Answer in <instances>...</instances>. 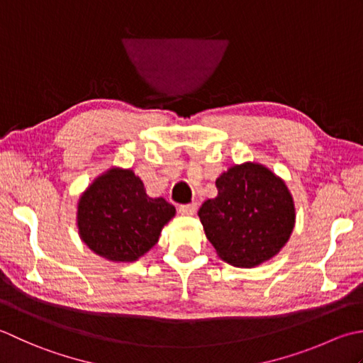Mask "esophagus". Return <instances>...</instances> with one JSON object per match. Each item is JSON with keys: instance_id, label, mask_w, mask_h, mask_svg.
Masks as SVG:
<instances>
[{"instance_id": "1", "label": "esophagus", "mask_w": 363, "mask_h": 363, "mask_svg": "<svg viewBox=\"0 0 363 363\" xmlns=\"http://www.w3.org/2000/svg\"><path fill=\"white\" fill-rule=\"evenodd\" d=\"M196 210H197V205L194 202H192V203H184V205L179 206L180 214H186V216H192V214L196 213Z\"/></svg>"}]
</instances>
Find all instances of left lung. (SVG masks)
Here are the masks:
<instances>
[{
    "instance_id": "8db88e82",
    "label": "left lung",
    "mask_w": 363,
    "mask_h": 363,
    "mask_svg": "<svg viewBox=\"0 0 363 363\" xmlns=\"http://www.w3.org/2000/svg\"><path fill=\"white\" fill-rule=\"evenodd\" d=\"M218 196L199 210L216 254L236 268H255L276 257L296 223L291 192L263 164L242 162L216 179Z\"/></svg>"
}]
</instances>
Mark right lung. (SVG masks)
Wrapping results in <instances>:
<instances>
[{
	"label": "right lung",
	"mask_w": 363,
	"mask_h": 363,
	"mask_svg": "<svg viewBox=\"0 0 363 363\" xmlns=\"http://www.w3.org/2000/svg\"><path fill=\"white\" fill-rule=\"evenodd\" d=\"M175 216V206L149 197L131 169L111 167L78 199L79 238L97 255L131 263L158 242L162 227Z\"/></svg>",
	"instance_id": "obj_1"
}]
</instances>
